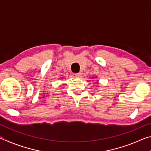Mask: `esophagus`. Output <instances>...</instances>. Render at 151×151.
Returning <instances> with one entry per match:
<instances>
[{
	"label": "esophagus",
	"mask_w": 151,
	"mask_h": 151,
	"mask_svg": "<svg viewBox=\"0 0 151 151\" xmlns=\"http://www.w3.org/2000/svg\"><path fill=\"white\" fill-rule=\"evenodd\" d=\"M81 75H82V73H76V74H75V76H76V77L80 78V77H81Z\"/></svg>",
	"instance_id": "esophagus-1"
}]
</instances>
